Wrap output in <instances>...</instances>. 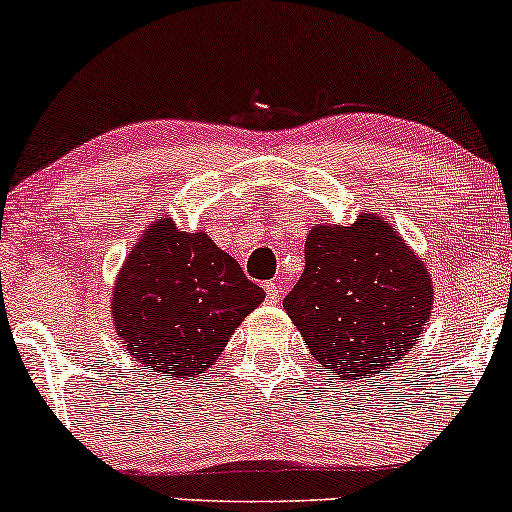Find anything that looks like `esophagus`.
Listing matches in <instances>:
<instances>
[{
	"mask_svg": "<svg viewBox=\"0 0 512 512\" xmlns=\"http://www.w3.org/2000/svg\"><path fill=\"white\" fill-rule=\"evenodd\" d=\"M264 293H267L269 303H279V298H281L279 281H267V284H264Z\"/></svg>",
	"mask_w": 512,
	"mask_h": 512,
	"instance_id": "esophagus-1",
	"label": "esophagus"
}]
</instances>
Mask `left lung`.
Returning <instances> with one entry per match:
<instances>
[{
    "label": "left lung",
    "instance_id": "1",
    "mask_svg": "<svg viewBox=\"0 0 512 512\" xmlns=\"http://www.w3.org/2000/svg\"><path fill=\"white\" fill-rule=\"evenodd\" d=\"M284 310L317 363L358 380L414 349L433 310V281L390 223L361 214L351 226L315 223Z\"/></svg>",
    "mask_w": 512,
    "mask_h": 512
}]
</instances>
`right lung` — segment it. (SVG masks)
I'll return each instance as SVG.
<instances>
[{"label":"right lung","mask_w":512,"mask_h":512,"mask_svg":"<svg viewBox=\"0 0 512 512\" xmlns=\"http://www.w3.org/2000/svg\"><path fill=\"white\" fill-rule=\"evenodd\" d=\"M262 301L260 286L207 233H185L158 216L117 274L113 320L139 366L192 380L214 366Z\"/></svg>","instance_id":"obj_1"}]
</instances>
